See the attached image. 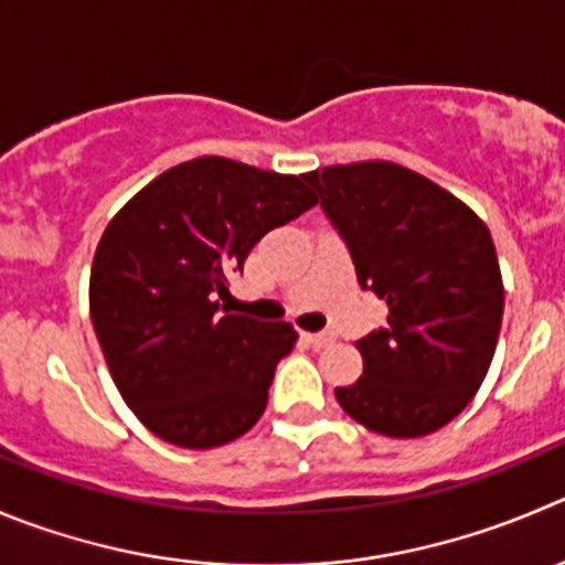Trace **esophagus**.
<instances>
[{
	"mask_svg": "<svg viewBox=\"0 0 565 565\" xmlns=\"http://www.w3.org/2000/svg\"><path fill=\"white\" fill-rule=\"evenodd\" d=\"M302 338L316 349H324L335 341V338H332V332H302Z\"/></svg>",
	"mask_w": 565,
	"mask_h": 565,
	"instance_id": "esophagus-1",
	"label": "esophagus"
}]
</instances>
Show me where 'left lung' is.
Here are the masks:
<instances>
[{
  "label": "left lung",
  "instance_id": "8db88e82",
  "mask_svg": "<svg viewBox=\"0 0 565 565\" xmlns=\"http://www.w3.org/2000/svg\"><path fill=\"white\" fill-rule=\"evenodd\" d=\"M352 252L388 327L354 347L363 374L335 399L366 429L422 438L452 422L486 380L504 286L486 222L455 193L391 160L305 174Z\"/></svg>",
  "mask_w": 565,
  "mask_h": 565
}]
</instances>
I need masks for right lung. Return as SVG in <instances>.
I'll return each instance as SVG.
<instances>
[{"label": "right lung", "instance_id": "1", "mask_svg": "<svg viewBox=\"0 0 565 565\" xmlns=\"http://www.w3.org/2000/svg\"><path fill=\"white\" fill-rule=\"evenodd\" d=\"M319 199L305 174L230 158L171 166L102 233L90 321L118 394L138 422L182 449H213L255 427L297 330L218 310L227 271Z\"/></svg>", "mask_w": 565, "mask_h": 565}]
</instances>
